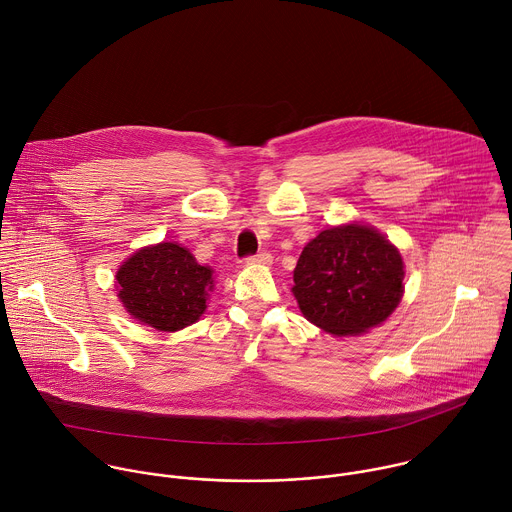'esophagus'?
I'll list each match as a JSON object with an SVG mask.
<instances>
[{
  "instance_id": "34e87169",
  "label": "esophagus",
  "mask_w": 512,
  "mask_h": 512,
  "mask_svg": "<svg viewBox=\"0 0 512 512\" xmlns=\"http://www.w3.org/2000/svg\"><path fill=\"white\" fill-rule=\"evenodd\" d=\"M249 263H255V265H271V261H273V257H271V253H257V255H253V257H249L247 259Z\"/></svg>"
}]
</instances>
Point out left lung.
<instances>
[{
	"label": "left lung",
	"mask_w": 512,
	"mask_h": 512,
	"mask_svg": "<svg viewBox=\"0 0 512 512\" xmlns=\"http://www.w3.org/2000/svg\"><path fill=\"white\" fill-rule=\"evenodd\" d=\"M405 265L375 227L349 223L309 241L293 271V295L307 321L345 337L381 325L401 303Z\"/></svg>",
	"instance_id": "obj_1"
}]
</instances>
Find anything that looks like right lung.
Instances as JSON below:
<instances>
[{
    "instance_id": "add662e5",
    "label": "right lung",
    "mask_w": 512,
    "mask_h": 512,
    "mask_svg": "<svg viewBox=\"0 0 512 512\" xmlns=\"http://www.w3.org/2000/svg\"><path fill=\"white\" fill-rule=\"evenodd\" d=\"M117 297L127 313L157 331H179L199 321L213 291V269L177 243L133 253L117 271Z\"/></svg>"
}]
</instances>
